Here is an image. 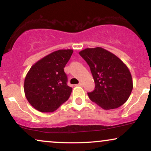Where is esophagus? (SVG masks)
<instances>
[{
  "mask_svg": "<svg viewBox=\"0 0 151 151\" xmlns=\"http://www.w3.org/2000/svg\"><path fill=\"white\" fill-rule=\"evenodd\" d=\"M77 86H82V83L79 82V84H77Z\"/></svg>",
  "mask_w": 151,
  "mask_h": 151,
  "instance_id": "1",
  "label": "esophagus"
}]
</instances>
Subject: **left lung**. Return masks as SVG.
Listing matches in <instances>:
<instances>
[{
	"label": "left lung",
	"mask_w": 151,
	"mask_h": 151,
	"mask_svg": "<svg viewBox=\"0 0 151 151\" xmlns=\"http://www.w3.org/2000/svg\"><path fill=\"white\" fill-rule=\"evenodd\" d=\"M79 55L88 64L95 82L90 99L105 110L116 109L127 101L133 89L131 72L118 57L101 47L86 48Z\"/></svg>",
	"instance_id": "left-lung-1"
}]
</instances>
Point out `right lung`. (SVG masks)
Returning a JSON list of instances; mask_svg holds the SVG:
<instances>
[{
    "instance_id": "1",
    "label": "right lung",
    "mask_w": 151,
    "mask_h": 151,
    "mask_svg": "<svg viewBox=\"0 0 151 151\" xmlns=\"http://www.w3.org/2000/svg\"><path fill=\"white\" fill-rule=\"evenodd\" d=\"M73 53L60 50L43 58L27 72L24 91L32 106L40 112H53L70 98L72 88L67 85L64 68Z\"/></svg>"
}]
</instances>
